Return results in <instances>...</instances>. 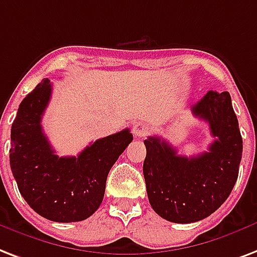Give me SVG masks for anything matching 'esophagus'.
<instances>
[{"mask_svg": "<svg viewBox=\"0 0 257 257\" xmlns=\"http://www.w3.org/2000/svg\"><path fill=\"white\" fill-rule=\"evenodd\" d=\"M148 131H150V126H148V124H146V122H136L132 128V133L135 137L146 136L147 133H148Z\"/></svg>", "mask_w": 257, "mask_h": 257, "instance_id": "obj_1", "label": "esophagus"}]
</instances>
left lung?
<instances>
[{
  "label": "left lung",
  "mask_w": 257,
  "mask_h": 257,
  "mask_svg": "<svg viewBox=\"0 0 257 257\" xmlns=\"http://www.w3.org/2000/svg\"><path fill=\"white\" fill-rule=\"evenodd\" d=\"M191 111L210 126L214 142L207 152L187 158L160 137L144 140L143 174L151 206L162 218L176 224L203 220L226 201L237 181L242 155L238 121L228 91H207Z\"/></svg>",
  "instance_id": "1"
}]
</instances>
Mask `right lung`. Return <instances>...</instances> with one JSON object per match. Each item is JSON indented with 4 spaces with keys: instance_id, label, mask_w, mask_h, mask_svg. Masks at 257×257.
<instances>
[{
    "instance_id": "add662e5",
    "label": "right lung",
    "mask_w": 257,
    "mask_h": 257,
    "mask_svg": "<svg viewBox=\"0 0 257 257\" xmlns=\"http://www.w3.org/2000/svg\"><path fill=\"white\" fill-rule=\"evenodd\" d=\"M51 94V82L43 79L20 103L11 131V168L20 193L37 214L76 222L102 203L107 174L133 135L126 128L95 140L78 156L59 158L42 126Z\"/></svg>"
}]
</instances>
